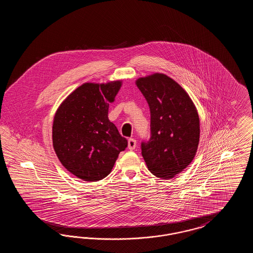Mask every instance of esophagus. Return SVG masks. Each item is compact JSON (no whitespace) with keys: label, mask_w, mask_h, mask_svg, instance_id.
<instances>
[{"label":"esophagus","mask_w":253,"mask_h":253,"mask_svg":"<svg viewBox=\"0 0 253 253\" xmlns=\"http://www.w3.org/2000/svg\"><path fill=\"white\" fill-rule=\"evenodd\" d=\"M135 147H136V141H135V139L130 138V139L128 140V148H129V150H134Z\"/></svg>","instance_id":"obj_1"}]
</instances>
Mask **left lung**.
<instances>
[{
  "mask_svg": "<svg viewBox=\"0 0 253 253\" xmlns=\"http://www.w3.org/2000/svg\"><path fill=\"white\" fill-rule=\"evenodd\" d=\"M151 112V137L141 143V154L149 170L169 179L187 168L195 157L200 122L188 93L165 74L136 80Z\"/></svg>",
  "mask_w": 253,
  "mask_h": 253,
  "instance_id": "8db88e82",
  "label": "left lung"
}]
</instances>
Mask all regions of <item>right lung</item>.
<instances>
[{
	"instance_id": "right-lung-1",
	"label": "right lung",
	"mask_w": 253,
	"mask_h": 253,
	"mask_svg": "<svg viewBox=\"0 0 253 253\" xmlns=\"http://www.w3.org/2000/svg\"><path fill=\"white\" fill-rule=\"evenodd\" d=\"M121 84V81L84 84L61 102L55 114L54 150L63 167L80 179L106 177L128 145L108 119L109 103L115 100Z\"/></svg>"
}]
</instances>
